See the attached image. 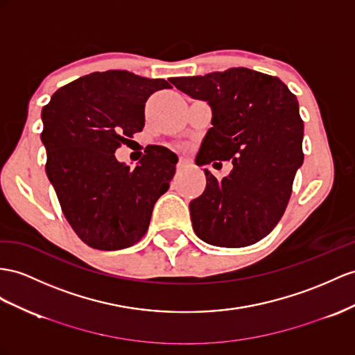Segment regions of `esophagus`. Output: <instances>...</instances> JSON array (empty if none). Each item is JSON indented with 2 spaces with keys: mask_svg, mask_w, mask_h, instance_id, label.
<instances>
[{
  "mask_svg": "<svg viewBox=\"0 0 355 355\" xmlns=\"http://www.w3.org/2000/svg\"><path fill=\"white\" fill-rule=\"evenodd\" d=\"M186 168H187V162L184 159H180L178 163H177V171L178 172H183Z\"/></svg>",
  "mask_w": 355,
  "mask_h": 355,
  "instance_id": "obj_1",
  "label": "esophagus"
}]
</instances>
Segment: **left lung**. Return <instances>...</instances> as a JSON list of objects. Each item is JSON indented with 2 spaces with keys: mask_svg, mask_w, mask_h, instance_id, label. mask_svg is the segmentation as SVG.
Returning <instances> with one entry per match:
<instances>
[{
  "mask_svg": "<svg viewBox=\"0 0 355 355\" xmlns=\"http://www.w3.org/2000/svg\"><path fill=\"white\" fill-rule=\"evenodd\" d=\"M171 83L211 106L213 127L204 136L196 165L214 160L234 165L220 181L204 169L205 190L189 204L193 231L213 246L258 243L284 216L304 159L297 97L279 78L246 67Z\"/></svg>",
  "mask_w": 355,
  "mask_h": 355,
  "instance_id": "left-lung-1",
  "label": "left lung"
}]
</instances>
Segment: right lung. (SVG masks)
<instances>
[{"mask_svg":"<svg viewBox=\"0 0 355 355\" xmlns=\"http://www.w3.org/2000/svg\"><path fill=\"white\" fill-rule=\"evenodd\" d=\"M165 79L94 71L57 89L42 109L46 174L67 222L89 248L120 250L147 232L175 174V153L148 145L135 169L115 150L145 124V102Z\"/></svg>","mask_w":355,"mask_h":355,"instance_id":"right-lung-1","label":"right lung"}]
</instances>
